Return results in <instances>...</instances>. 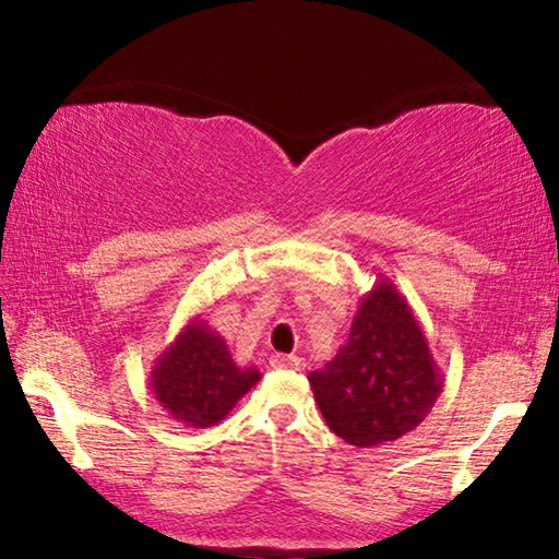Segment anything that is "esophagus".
<instances>
[{
	"label": "esophagus",
	"instance_id": "34e87169",
	"mask_svg": "<svg viewBox=\"0 0 559 559\" xmlns=\"http://www.w3.org/2000/svg\"><path fill=\"white\" fill-rule=\"evenodd\" d=\"M271 367H276V370H302L305 360L300 358V355L276 353V355H271Z\"/></svg>",
	"mask_w": 559,
	"mask_h": 559
}]
</instances>
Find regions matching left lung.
I'll list each match as a JSON object with an SVG mask.
<instances>
[{
	"mask_svg": "<svg viewBox=\"0 0 559 559\" xmlns=\"http://www.w3.org/2000/svg\"><path fill=\"white\" fill-rule=\"evenodd\" d=\"M307 379L331 432L372 449L427 418L444 374L408 300L389 278H377L360 298L346 346Z\"/></svg>",
	"mask_w": 559,
	"mask_h": 559,
	"instance_id": "obj_1",
	"label": "left lung"
}]
</instances>
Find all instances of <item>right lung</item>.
<instances>
[{"instance_id": "right-lung-1", "label": "right lung", "mask_w": 559, "mask_h": 559, "mask_svg": "<svg viewBox=\"0 0 559 559\" xmlns=\"http://www.w3.org/2000/svg\"><path fill=\"white\" fill-rule=\"evenodd\" d=\"M261 379L240 367L228 343L204 319L192 317L151 367V389L165 413L187 427H211Z\"/></svg>"}]
</instances>
